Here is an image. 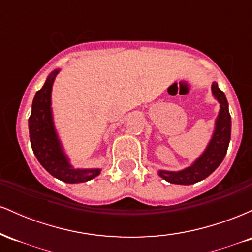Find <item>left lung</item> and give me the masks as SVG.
Returning a JSON list of instances; mask_svg holds the SVG:
<instances>
[{"label": "left lung", "mask_w": 252, "mask_h": 252, "mask_svg": "<svg viewBox=\"0 0 252 252\" xmlns=\"http://www.w3.org/2000/svg\"><path fill=\"white\" fill-rule=\"evenodd\" d=\"M212 96L219 103V112L215 121L211 140L206 148L186 168L181 170L158 169V174L163 180L175 185H193L212 174L222 162L226 155L231 140V116L228 112V103L225 94L218 88V83L213 82Z\"/></svg>", "instance_id": "1"}]
</instances>
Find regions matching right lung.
<instances>
[{"mask_svg":"<svg viewBox=\"0 0 252 252\" xmlns=\"http://www.w3.org/2000/svg\"><path fill=\"white\" fill-rule=\"evenodd\" d=\"M60 68L52 71L45 84L34 96L28 120L32 149L40 164L54 178L66 184L92 180L100 174V168H74L66 154L56 129L52 110V89Z\"/></svg>","mask_w":252,"mask_h":252,"instance_id":"right-lung-1","label":"right lung"}]
</instances>
